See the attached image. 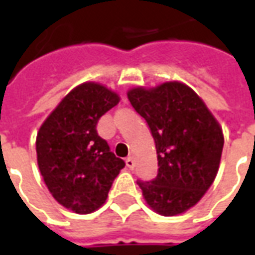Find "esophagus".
<instances>
[{"instance_id": "obj_1", "label": "esophagus", "mask_w": 255, "mask_h": 255, "mask_svg": "<svg viewBox=\"0 0 255 255\" xmlns=\"http://www.w3.org/2000/svg\"><path fill=\"white\" fill-rule=\"evenodd\" d=\"M126 164H127V166L129 169H132L133 166H135V161L132 160V157H128L127 160H126Z\"/></svg>"}]
</instances>
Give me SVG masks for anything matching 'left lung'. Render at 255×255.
Masks as SVG:
<instances>
[{
  "label": "left lung",
  "instance_id": "1",
  "mask_svg": "<svg viewBox=\"0 0 255 255\" xmlns=\"http://www.w3.org/2000/svg\"><path fill=\"white\" fill-rule=\"evenodd\" d=\"M128 100L154 138L158 173L138 184L161 216H176L199 202L219 172L224 135L198 94L182 82L133 87Z\"/></svg>",
  "mask_w": 255,
  "mask_h": 255
}]
</instances>
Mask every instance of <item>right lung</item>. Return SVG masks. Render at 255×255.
<instances>
[{
    "instance_id": "1",
    "label": "right lung",
    "mask_w": 255,
    "mask_h": 255,
    "mask_svg": "<svg viewBox=\"0 0 255 255\" xmlns=\"http://www.w3.org/2000/svg\"><path fill=\"white\" fill-rule=\"evenodd\" d=\"M119 101V94L102 84H79L38 131L36 160L45 184L60 205L75 213L101 208L126 165L97 132L101 116Z\"/></svg>"
}]
</instances>
